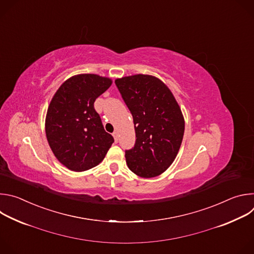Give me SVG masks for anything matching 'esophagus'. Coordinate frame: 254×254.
Segmentation results:
<instances>
[{
    "label": "esophagus",
    "instance_id": "esophagus-1",
    "mask_svg": "<svg viewBox=\"0 0 254 254\" xmlns=\"http://www.w3.org/2000/svg\"><path fill=\"white\" fill-rule=\"evenodd\" d=\"M113 135H114V137H115L116 141H118V140H119V132H118L117 130H115V131L113 132Z\"/></svg>",
    "mask_w": 254,
    "mask_h": 254
}]
</instances>
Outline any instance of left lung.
Returning a JSON list of instances; mask_svg holds the SVG:
<instances>
[{"instance_id":"left-lung-1","label":"left lung","mask_w":254,"mask_h":254,"mask_svg":"<svg viewBox=\"0 0 254 254\" xmlns=\"http://www.w3.org/2000/svg\"><path fill=\"white\" fill-rule=\"evenodd\" d=\"M133 119L135 142L126 151L131 172L142 178L164 173L182 143L185 123L171 90L158 78L136 74L115 81Z\"/></svg>"}]
</instances>
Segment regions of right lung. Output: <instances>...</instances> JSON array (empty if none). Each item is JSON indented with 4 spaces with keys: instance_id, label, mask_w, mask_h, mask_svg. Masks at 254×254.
Returning a JSON list of instances; mask_svg holds the SVG:
<instances>
[{
    "instance_id": "1",
    "label": "right lung",
    "mask_w": 254,
    "mask_h": 254,
    "mask_svg": "<svg viewBox=\"0 0 254 254\" xmlns=\"http://www.w3.org/2000/svg\"><path fill=\"white\" fill-rule=\"evenodd\" d=\"M112 79L79 74L67 79L54 94L47 111L45 130L58 161L71 171L97 166L115 141L104 130L94 101L112 85Z\"/></svg>"
}]
</instances>
